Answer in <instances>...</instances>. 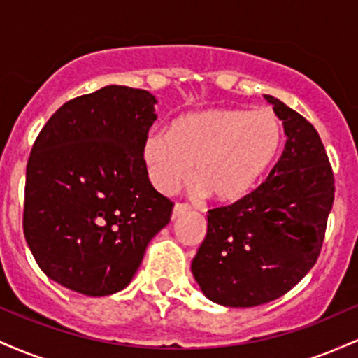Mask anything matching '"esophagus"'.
I'll return each mask as SVG.
<instances>
[{
    "mask_svg": "<svg viewBox=\"0 0 358 358\" xmlns=\"http://www.w3.org/2000/svg\"><path fill=\"white\" fill-rule=\"evenodd\" d=\"M190 205L188 203H180V202H176L175 203V207H173V212H171V219H176V217H180V215H183V213H187V212H190Z\"/></svg>",
    "mask_w": 358,
    "mask_h": 358,
    "instance_id": "1",
    "label": "esophagus"
}]
</instances>
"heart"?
I'll list each match as a JSON object with an SVG mask.
<instances>
[{"mask_svg":"<svg viewBox=\"0 0 358 358\" xmlns=\"http://www.w3.org/2000/svg\"><path fill=\"white\" fill-rule=\"evenodd\" d=\"M281 146L282 126L273 110L212 108L176 119L171 133L151 131L143 162L158 192H173L193 168L196 190L234 203L264 180Z\"/></svg>","mask_w":358,"mask_h":358,"instance_id":"heart-1","label":"heart"}]
</instances>
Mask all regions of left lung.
Instances as JSON below:
<instances>
[{
  "instance_id": "obj_1",
  "label": "left lung",
  "mask_w": 358,
  "mask_h": 358,
  "mask_svg": "<svg viewBox=\"0 0 358 358\" xmlns=\"http://www.w3.org/2000/svg\"><path fill=\"white\" fill-rule=\"evenodd\" d=\"M282 121L286 145L266 182L248 196L210 208L192 273L213 303L250 308L296 286L322 250L335 196L330 159L296 110L266 96Z\"/></svg>"
}]
</instances>
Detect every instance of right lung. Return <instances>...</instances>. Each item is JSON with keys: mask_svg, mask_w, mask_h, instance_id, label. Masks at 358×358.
I'll return each mask as SVG.
<instances>
[{"mask_svg": "<svg viewBox=\"0 0 358 358\" xmlns=\"http://www.w3.org/2000/svg\"><path fill=\"white\" fill-rule=\"evenodd\" d=\"M155 96L108 85L65 102L36 136L27 165L23 232L59 285L108 296L129 285L173 202L143 162Z\"/></svg>", "mask_w": 358, "mask_h": 358, "instance_id": "right-lung-1", "label": "right lung"}]
</instances>
